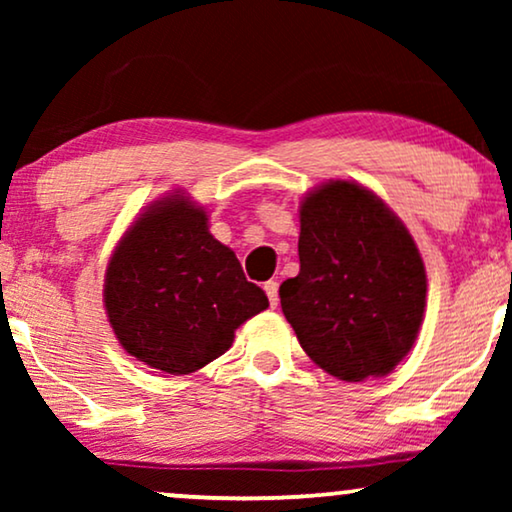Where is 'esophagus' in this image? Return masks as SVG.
<instances>
[{
  "mask_svg": "<svg viewBox=\"0 0 512 512\" xmlns=\"http://www.w3.org/2000/svg\"><path fill=\"white\" fill-rule=\"evenodd\" d=\"M265 293H268V300L272 307L279 305V282L275 279H270V282H265Z\"/></svg>",
  "mask_w": 512,
  "mask_h": 512,
  "instance_id": "obj_1",
  "label": "esophagus"
}]
</instances>
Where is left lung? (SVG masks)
<instances>
[{
    "label": "left lung",
    "mask_w": 512,
    "mask_h": 512,
    "mask_svg": "<svg viewBox=\"0 0 512 512\" xmlns=\"http://www.w3.org/2000/svg\"><path fill=\"white\" fill-rule=\"evenodd\" d=\"M298 256L279 298L305 354L345 382L391 373L426 307L424 261L403 221L366 186L326 181L300 202Z\"/></svg>",
    "instance_id": "8db88e82"
}]
</instances>
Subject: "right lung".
Returning a JSON list of instances; mask_svg holds the SVG:
<instances>
[{
	"instance_id": "add662e5",
	"label": "right lung",
	"mask_w": 512,
	"mask_h": 512,
	"mask_svg": "<svg viewBox=\"0 0 512 512\" xmlns=\"http://www.w3.org/2000/svg\"><path fill=\"white\" fill-rule=\"evenodd\" d=\"M104 307L125 352L188 375L228 352L268 296L209 233L205 209L174 191L125 230L104 275Z\"/></svg>"
}]
</instances>
